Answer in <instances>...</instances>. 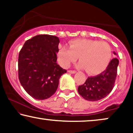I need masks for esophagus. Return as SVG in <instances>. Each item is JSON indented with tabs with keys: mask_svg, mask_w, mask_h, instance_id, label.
Returning a JSON list of instances; mask_svg holds the SVG:
<instances>
[{
	"mask_svg": "<svg viewBox=\"0 0 133 133\" xmlns=\"http://www.w3.org/2000/svg\"><path fill=\"white\" fill-rule=\"evenodd\" d=\"M68 72H69V73H71V74H74L76 72V71H72V70H69V71H68Z\"/></svg>",
	"mask_w": 133,
	"mask_h": 133,
	"instance_id": "esophagus-1",
	"label": "esophagus"
}]
</instances>
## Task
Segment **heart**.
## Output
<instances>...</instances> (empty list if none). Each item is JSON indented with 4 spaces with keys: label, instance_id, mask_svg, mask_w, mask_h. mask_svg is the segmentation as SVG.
<instances>
[{
    "label": "heart",
    "instance_id": "obj_1",
    "mask_svg": "<svg viewBox=\"0 0 133 133\" xmlns=\"http://www.w3.org/2000/svg\"><path fill=\"white\" fill-rule=\"evenodd\" d=\"M70 48L62 46L57 52L61 65L68 68L79 57L77 67L86 68L88 73L96 74L104 71L111 57V50L108 43L96 40L75 39L70 42Z\"/></svg>",
    "mask_w": 133,
    "mask_h": 133
}]
</instances>
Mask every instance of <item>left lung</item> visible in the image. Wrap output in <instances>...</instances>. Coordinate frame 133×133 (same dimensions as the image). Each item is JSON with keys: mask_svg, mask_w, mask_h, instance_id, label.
I'll list each match as a JSON object with an SVG mask.
<instances>
[{"mask_svg": "<svg viewBox=\"0 0 133 133\" xmlns=\"http://www.w3.org/2000/svg\"><path fill=\"white\" fill-rule=\"evenodd\" d=\"M113 53L117 55L115 52ZM118 65L117 58L112 59L106 70L94 77H88L83 85L79 86V94L89 101H99L108 96L114 87Z\"/></svg>", "mask_w": 133, "mask_h": 133, "instance_id": "obj_1", "label": "left lung"}]
</instances>
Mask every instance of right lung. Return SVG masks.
Masks as SVG:
<instances>
[{"label":"right lung","mask_w":133,"mask_h":133,"mask_svg":"<svg viewBox=\"0 0 133 133\" xmlns=\"http://www.w3.org/2000/svg\"><path fill=\"white\" fill-rule=\"evenodd\" d=\"M57 36L40 34L25 42L18 59L19 79L32 97L45 100L53 95L66 70L57 63Z\"/></svg>","instance_id":"right-lung-1"}]
</instances>
